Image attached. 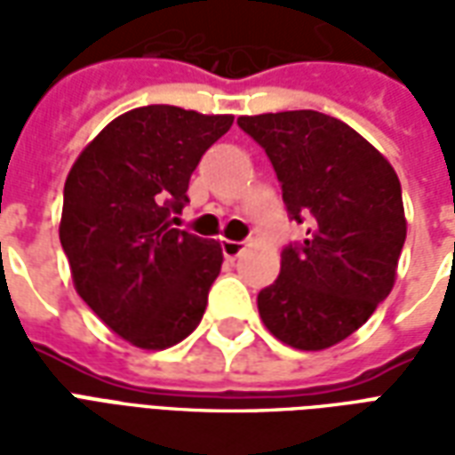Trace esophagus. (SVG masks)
Here are the masks:
<instances>
[{
	"label": "esophagus",
	"instance_id": "obj_1",
	"mask_svg": "<svg viewBox=\"0 0 455 455\" xmlns=\"http://www.w3.org/2000/svg\"><path fill=\"white\" fill-rule=\"evenodd\" d=\"M241 251H243V243H241V241H228V238L221 241V253H224V258H228V260H234V258L241 256Z\"/></svg>",
	"mask_w": 455,
	"mask_h": 455
}]
</instances>
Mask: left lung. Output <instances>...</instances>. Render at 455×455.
Wrapping results in <instances>:
<instances>
[{
  "label": "left lung",
  "instance_id": "obj_1",
  "mask_svg": "<svg viewBox=\"0 0 455 455\" xmlns=\"http://www.w3.org/2000/svg\"><path fill=\"white\" fill-rule=\"evenodd\" d=\"M275 168L287 214L307 221L283 248L280 275L258 292L267 331L322 351L361 329L397 275L407 221L402 188L380 150L348 124L312 109L241 116Z\"/></svg>",
  "mask_w": 455,
  "mask_h": 455
}]
</instances>
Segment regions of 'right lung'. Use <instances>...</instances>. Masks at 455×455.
Here are the masks:
<instances>
[{
    "instance_id": "obj_1",
    "label": "right lung",
    "mask_w": 455,
    "mask_h": 455,
    "mask_svg": "<svg viewBox=\"0 0 455 455\" xmlns=\"http://www.w3.org/2000/svg\"><path fill=\"white\" fill-rule=\"evenodd\" d=\"M234 124L150 104L107 124L65 180L60 243L77 295L112 329L146 351L189 336L221 270V246L172 228L189 178Z\"/></svg>"
}]
</instances>
